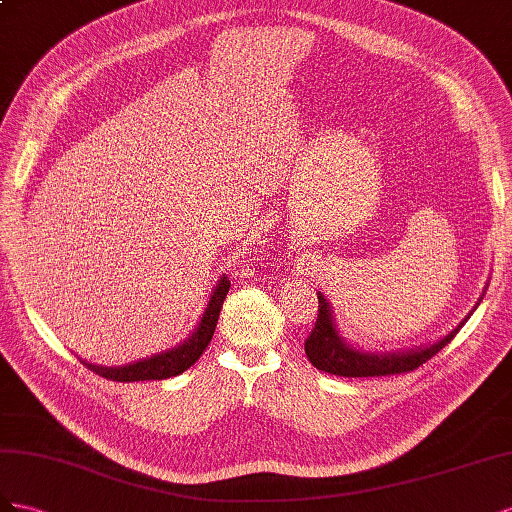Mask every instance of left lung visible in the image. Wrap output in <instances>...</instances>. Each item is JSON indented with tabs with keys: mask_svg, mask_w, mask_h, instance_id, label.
Masks as SVG:
<instances>
[{
	"mask_svg": "<svg viewBox=\"0 0 512 512\" xmlns=\"http://www.w3.org/2000/svg\"><path fill=\"white\" fill-rule=\"evenodd\" d=\"M319 300V309H317V321L311 330L309 337L304 341V352L306 358L311 360L315 369L337 375V377H382V375H401V373H410L418 369L420 364H425L431 360L442 347H446L452 339L457 337V332L461 330V324L446 334L444 339L437 343L422 347V349H412V352L405 354H369V352H360V349L349 347L337 332V326L332 321L330 313V304L326 298L317 294ZM467 321V317H465Z\"/></svg>",
	"mask_w": 512,
	"mask_h": 512,
	"instance_id": "1",
	"label": "left lung"
}]
</instances>
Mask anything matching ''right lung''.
Here are the masks:
<instances>
[{"instance_id": "1", "label": "right lung", "mask_w": 512, "mask_h": 512, "mask_svg": "<svg viewBox=\"0 0 512 512\" xmlns=\"http://www.w3.org/2000/svg\"><path fill=\"white\" fill-rule=\"evenodd\" d=\"M229 287H231L229 279L227 276H223L214 289V294L206 306V313H203L197 330L193 332V337L186 343H182L180 347L171 349V352L158 354V356H152L148 360H141L135 364H126V367H115V369L96 367V364H90L85 360H81V362L87 369L94 371L100 377L111 379V382H150V379H167V377H175V375L184 373L186 369L193 367V364L199 360V356L206 352V347L210 345Z\"/></svg>"}]
</instances>
